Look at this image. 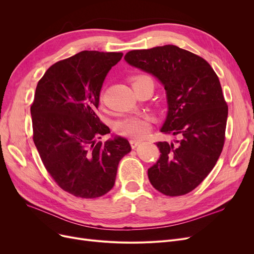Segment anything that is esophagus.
<instances>
[{
  "mask_svg": "<svg viewBox=\"0 0 254 254\" xmlns=\"http://www.w3.org/2000/svg\"><path fill=\"white\" fill-rule=\"evenodd\" d=\"M129 143H130V146H131V148L134 149V148H136L138 145H140L141 143H142V141L141 140H130L129 141Z\"/></svg>",
  "mask_w": 254,
  "mask_h": 254,
  "instance_id": "obj_1",
  "label": "esophagus"
}]
</instances>
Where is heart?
Instances as JSON below:
<instances>
[{"label": "heart", "instance_id": "heart-1", "mask_svg": "<svg viewBox=\"0 0 254 254\" xmlns=\"http://www.w3.org/2000/svg\"><path fill=\"white\" fill-rule=\"evenodd\" d=\"M144 77H147V76L139 75L134 77L132 78V84ZM101 103H103L102 99H101ZM149 129H150V118L146 115L128 116L120 120V122H118L116 125V130L118 134L126 137L137 138V139L144 138L148 134Z\"/></svg>", "mask_w": 254, "mask_h": 254}]
</instances>
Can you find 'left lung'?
Here are the masks:
<instances>
[{
    "mask_svg": "<svg viewBox=\"0 0 254 254\" xmlns=\"http://www.w3.org/2000/svg\"><path fill=\"white\" fill-rule=\"evenodd\" d=\"M125 60L163 83L168 115L161 131L180 138L156 143L162 154L148 169L149 181L169 196L189 193L209 175L224 145L229 108L218 76L203 58L175 45L131 50Z\"/></svg>",
    "mask_w": 254,
    "mask_h": 254,
    "instance_id": "1",
    "label": "left lung"
}]
</instances>
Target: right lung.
<instances>
[{
	"label": "right lung",
	"mask_w": 254,
	"mask_h": 254,
	"mask_svg": "<svg viewBox=\"0 0 254 254\" xmlns=\"http://www.w3.org/2000/svg\"><path fill=\"white\" fill-rule=\"evenodd\" d=\"M123 52L84 50L52 64L39 80L31 114L33 140L42 163L62 190L95 198L114 186L118 164L131 148L97 115L105 77Z\"/></svg>",
	"instance_id": "add662e5"
}]
</instances>
